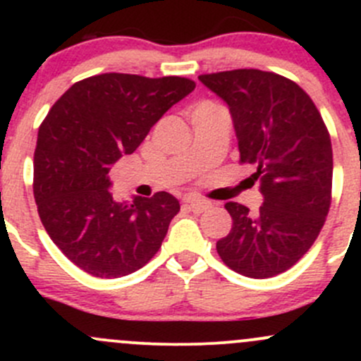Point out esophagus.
<instances>
[{
  "mask_svg": "<svg viewBox=\"0 0 361 361\" xmlns=\"http://www.w3.org/2000/svg\"><path fill=\"white\" fill-rule=\"evenodd\" d=\"M187 206H188V209L199 214V213H204V211L209 209L211 204L207 201H202V199H190V201H187Z\"/></svg>",
  "mask_w": 361,
  "mask_h": 361,
  "instance_id": "1",
  "label": "esophagus"
}]
</instances>
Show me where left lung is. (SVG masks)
I'll return each mask as SVG.
<instances>
[{"label": "left lung", "instance_id": "left-lung-1", "mask_svg": "<svg viewBox=\"0 0 361 361\" xmlns=\"http://www.w3.org/2000/svg\"><path fill=\"white\" fill-rule=\"evenodd\" d=\"M231 108L241 164H251L264 204L251 214L227 202L232 228L216 243L224 264L238 274L265 279L297 264L325 225L332 202V141L302 87L262 69L201 75Z\"/></svg>", "mask_w": 361, "mask_h": 361}]
</instances>
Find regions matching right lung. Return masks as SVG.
Wrapping results in <instances>:
<instances>
[{
    "label": "right lung",
    "instance_id": "add662e5",
    "mask_svg": "<svg viewBox=\"0 0 361 361\" xmlns=\"http://www.w3.org/2000/svg\"><path fill=\"white\" fill-rule=\"evenodd\" d=\"M195 89L181 76L103 73L71 85L38 130L32 192L47 234L87 274L113 279L154 258L180 202L167 192L113 199L108 173Z\"/></svg>",
    "mask_w": 361,
    "mask_h": 361
}]
</instances>
